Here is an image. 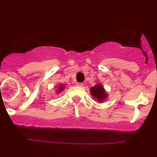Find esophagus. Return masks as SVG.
I'll list each match as a JSON object with an SVG mask.
<instances>
[{"instance_id": "34e87169", "label": "esophagus", "mask_w": 157, "mask_h": 157, "mask_svg": "<svg viewBox=\"0 0 157 157\" xmlns=\"http://www.w3.org/2000/svg\"><path fill=\"white\" fill-rule=\"evenodd\" d=\"M77 86H80V87H82V86H83V84H82V82H77Z\"/></svg>"}]
</instances>
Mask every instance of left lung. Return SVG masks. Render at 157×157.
Returning a JSON list of instances; mask_svg holds the SVG:
<instances>
[{"instance_id": "8db88e82", "label": "left lung", "mask_w": 157, "mask_h": 157, "mask_svg": "<svg viewBox=\"0 0 157 157\" xmlns=\"http://www.w3.org/2000/svg\"><path fill=\"white\" fill-rule=\"evenodd\" d=\"M91 93L93 97L97 99L99 101H102L104 99H105L106 94L104 91L103 88L101 85L97 84L91 89Z\"/></svg>"}]
</instances>
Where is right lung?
Segmentation results:
<instances>
[{
  "label": "right lung",
  "instance_id": "add662e5",
  "mask_svg": "<svg viewBox=\"0 0 157 157\" xmlns=\"http://www.w3.org/2000/svg\"><path fill=\"white\" fill-rule=\"evenodd\" d=\"M62 90H63V86H59V91H62Z\"/></svg>",
  "mask_w": 157,
  "mask_h": 157
}]
</instances>
